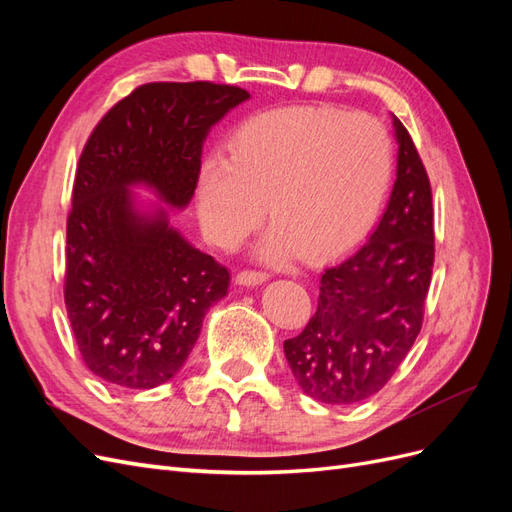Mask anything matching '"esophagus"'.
I'll list each match as a JSON object with an SVG mask.
<instances>
[{
    "label": "esophagus",
    "mask_w": 512,
    "mask_h": 512,
    "mask_svg": "<svg viewBox=\"0 0 512 512\" xmlns=\"http://www.w3.org/2000/svg\"><path fill=\"white\" fill-rule=\"evenodd\" d=\"M267 280H269V275L267 273H260V271H241L235 277V282L239 286H258V284H265Z\"/></svg>",
    "instance_id": "34e87169"
}]
</instances>
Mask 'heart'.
<instances>
[{"label": "heart", "mask_w": 512, "mask_h": 512, "mask_svg": "<svg viewBox=\"0 0 512 512\" xmlns=\"http://www.w3.org/2000/svg\"><path fill=\"white\" fill-rule=\"evenodd\" d=\"M389 132L369 115L329 108H277L254 115L228 141V158H207L196 211L211 243L235 250L265 218L258 245L267 262H309L346 252L374 224L389 190Z\"/></svg>", "instance_id": "1"}]
</instances>
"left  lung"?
<instances>
[{"mask_svg": "<svg viewBox=\"0 0 512 512\" xmlns=\"http://www.w3.org/2000/svg\"><path fill=\"white\" fill-rule=\"evenodd\" d=\"M397 179L376 230L320 277L318 309L284 354L303 393L331 406L376 395L421 331L433 267L425 166L395 115Z\"/></svg>", "mask_w": 512, "mask_h": 512, "instance_id": "8db88e82", "label": "left lung"}]
</instances>
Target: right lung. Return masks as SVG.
<instances>
[{
  "label": "right lung",
  "mask_w": 512,
  "mask_h": 512,
  "mask_svg": "<svg viewBox=\"0 0 512 512\" xmlns=\"http://www.w3.org/2000/svg\"><path fill=\"white\" fill-rule=\"evenodd\" d=\"M245 100L230 85L149 83L104 115L81 153L66 307L85 365L117 389L175 378L226 297L228 269L185 239L170 211L190 205L211 128Z\"/></svg>",
  "instance_id": "1"
}]
</instances>
